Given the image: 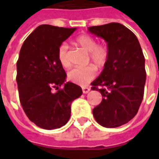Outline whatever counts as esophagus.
<instances>
[{"mask_svg":"<svg viewBox=\"0 0 159 159\" xmlns=\"http://www.w3.org/2000/svg\"><path fill=\"white\" fill-rule=\"evenodd\" d=\"M90 91L89 88L88 87H83V93H88Z\"/></svg>","mask_w":159,"mask_h":159,"instance_id":"1","label":"esophagus"}]
</instances>
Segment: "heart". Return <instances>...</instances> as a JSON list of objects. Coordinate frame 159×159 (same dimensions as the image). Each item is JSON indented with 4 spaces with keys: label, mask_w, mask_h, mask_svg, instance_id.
I'll return each mask as SVG.
<instances>
[{
    "label": "heart",
    "mask_w": 159,
    "mask_h": 159,
    "mask_svg": "<svg viewBox=\"0 0 159 159\" xmlns=\"http://www.w3.org/2000/svg\"><path fill=\"white\" fill-rule=\"evenodd\" d=\"M74 43L77 47L89 52V60L98 68H102L107 64L109 57V50L105 44H97L96 40L89 35H82L76 38ZM58 59L60 65L68 68L70 66L68 46L63 43L58 49ZM96 69L93 66L76 67L68 73V79L73 83L81 86H86L96 76Z\"/></svg>",
    "instance_id": "1"
}]
</instances>
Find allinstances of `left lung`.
I'll use <instances>...</instances> for the list:
<instances>
[{
	"instance_id": "1",
	"label": "left lung",
	"mask_w": 159,
	"mask_h": 159,
	"mask_svg": "<svg viewBox=\"0 0 159 159\" xmlns=\"http://www.w3.org/2000/svg\"><path fill=\"white\" fill-rule=\"evenodd\" d=\"M89 31L105 40L109 50L102 72L91 83L92 90L102 95L93 115L101 126L117 128L136 115L143 100L147 73L142 49L136 36L119 23L89 27Z\"/></svg>"
}]
</instances>
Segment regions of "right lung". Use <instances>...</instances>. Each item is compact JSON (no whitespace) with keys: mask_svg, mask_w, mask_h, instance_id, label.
Segmentation results:
<instances>
[{"mask_svg":"<svg viewBox=\"0 0 159 159\" xmlns=\"http://www.w3.org/2000/svg\"><path fill=\"white\" fill-rule=\"evenodd\" d=\"M76 28L42 25L24 42L17 62L19 100L29 119L44 129L66 125L70 106L83 93L81 87L66 83V73L58 59V49ZM61 85L62 90H59ZM52 87L58 91L53 93Z\"/></svg>","mask_w":159,"mask_h":159,"instance_id":"add662e5","label":"right lung"}]
</instances>
